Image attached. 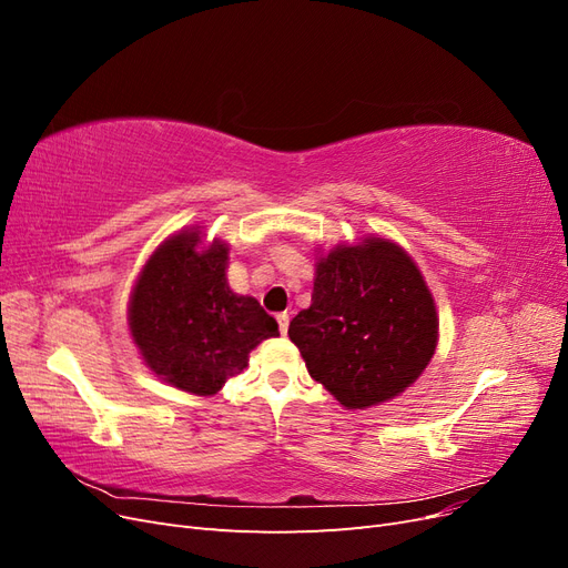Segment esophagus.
I'll return each instance as SVG.
<instances>
[{
    "label": "esophagus",
    "mask_w": 568,
    "mask_h": 568,
    "mask_svg": "<svg viewBox=\"0 0 568 568\" xmlns=\"http://www.w3.org/2000/svg\"><path fill=\"white\" fill-rule=\"evenodd\" d=\"M277 322H280V332L286 334L288 332V313H277Z\"/></svg>",
    "instance_id": "34e87169"
}]
</instances>
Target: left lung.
I'll list each match as a JSON object with an SVG mask.
<instances>
[{
    "label": "left lung",
    "instance_id": "obj_1",
    "mask_svg": "<svg viewBox=\"0 0 568 568\" xmlns=\"http://www.w3.org/2000/svg\"><path fill=\"white\" fill-rule=\"evenodd\" d=\"M305 367L348 409L403 393L432 359L438 317L412 257L386 239L317 263L313 303L288 324Z\"/></svg>",
    "mask_w": 568,
    "mask_h": 568
}]
</instances>
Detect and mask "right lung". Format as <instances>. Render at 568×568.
Returning a JSON list of instances; mask_svg holds the SVG:
<instances>
[{
    "mask_svg": "<svg viewBox=\"0 0 568 568\" xmlns=\"http://www.w3.org/2000/svg\"><path fill=\"white\" fill-rule=\"evenodd\" d=\"M182 232L149 257L130 301V332L144 363L186 393L213 395L248 365L257 343L280 336L277 320L227 286V246L199 253Z\"/></svg>",
    "mask_w": 568,
    "mask_h": 568,
    "instance_id": "obj_1",
    "label": "right lung"
}]
</instances>
